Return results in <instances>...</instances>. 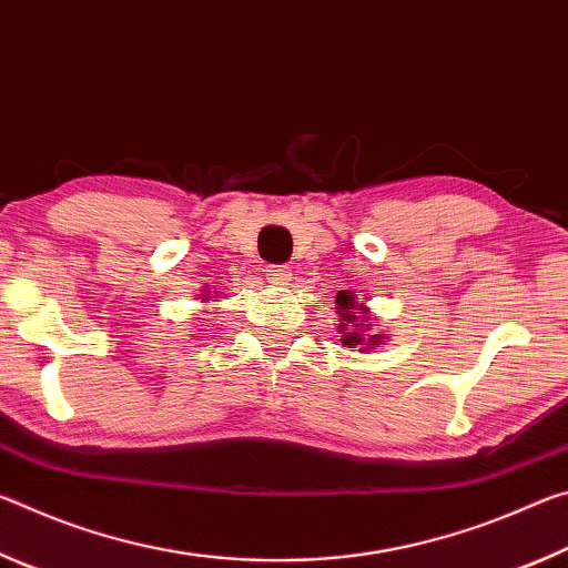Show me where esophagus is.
Listing matches in <instances>:
<instances>
[{"instance_id": "obj_1", "label": "esophagus", "mask_w": 568, "mask_h": 568, "mask_svg": "<svg viewBox=\"0 0 568 568\" xmlns=\"http://www.w3.org/2000/svg\"><path fill=\"white\" fill-rule=\"evenodd\" d=\"M265 275L273 285H287V281H291V271H287V265H267Z\"/></svg>"}]
</instances>
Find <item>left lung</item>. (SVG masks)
I'll use <instances>...</instances> for the list:
<instances>
[{
  "mask_svg": "<svg viewBox=\"0 0 568 568\" xmlns=\"http://www.w3.org/2000/svg\"><path fill=\"white\" fill-rule=\"evenodd\" d=\"M338 311H341V318H343V323L338 325V331L341 333H345L343 335V343L345 345H358V348H363V345H378V343H383L378 335H371V338H365L363 335V328H365V315L363 318H358V315L353 313V295H348L345 291H341L338 293Z\"/></svg>",
  "mask_w": 568,
  "mask_h": 568,
  "instance_id": "obj_1",
  "label": "left lung"
}]
</instances>
